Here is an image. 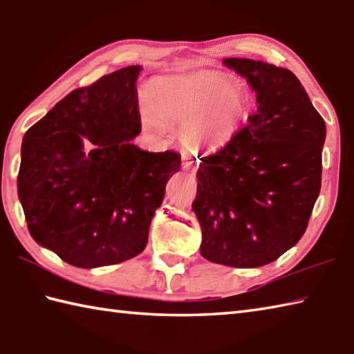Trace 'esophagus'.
I'll use <instances>...</instances> for the list:
<instances>
[{"instance_id":"obj_1","label":"esophagus","mask_w":354,"mask_h":354,"mask_svg":"<svg viewBox=\"0 0 354 354\" xmlns=\"http://www.w3.org/2000/svg\"><path fill=\"white\" fill-rule=\"evenodd\" d=\"M183 168L187 171V174H189V176L196 174V165H192V162H185Z\"/></svg>"}]
</instances>
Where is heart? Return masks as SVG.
I'll use <instances>...</instances> for the list:
<instances>
[{
  "label": "heart",
  "mask_w": 354,
  "mask_h": 354,
  "mask_svg": "<svg viewBox=\"0 0 354 354\" xmlns=\"http://www.w3.org/2000/svg\"><path fill=\"white\" fill-rule=\"evenodd\" d=\"M148 104L143 127L154 133H163L165 125L182 127L180 140L192 153L226 147L249 114L246 91L211 73L158 79L149 85Z\"/></svg>",
  "instance_id": "1"
}]
</instances>
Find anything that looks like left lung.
Returning a JSON list of instances; mask_svg holds the SVG:
<instances>
[{"mask_svg":"<svg viewBox=\"0 0 354 354\" xmlns=\"http://www.w3.org/2000/svg\"><path fill=\"white\" fill-rule=\"evenodd\" d=\"M226 67L248 79L257 113L215 154L200 158L192 209L207 261L259 268L304 235L321 191L326 122L290 70L246 57Z\"/></svg>","mask_w":354,"mask_h":354,"instance_id":"obj_1","label":"left lung"}]
</instances>
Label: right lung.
I'll list each match as a JSON object with an SVG mask.
<instances>
[{"label": "right lung", "mask_w": 354, "mask_h": 354, "mask_svg": "<svg viewBox=\"0 0 354 354\" xmlns=\"http://www.w3.org/2000/svg\"><path fill=\"white\" fill-rule=\"evenodd\" d=\"M129 66L76 88L27 129L18 197L33 240L82 269L118 264L143 252L176 151L148 153Z\"/></svg>", "instance_id": "right-lung-1"}]
</instances>
